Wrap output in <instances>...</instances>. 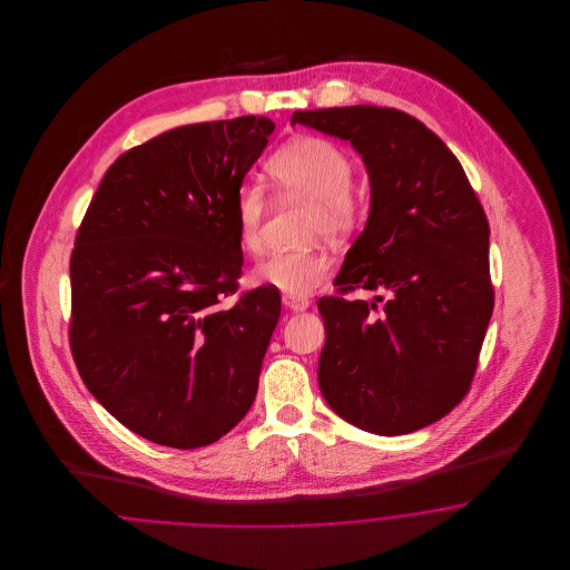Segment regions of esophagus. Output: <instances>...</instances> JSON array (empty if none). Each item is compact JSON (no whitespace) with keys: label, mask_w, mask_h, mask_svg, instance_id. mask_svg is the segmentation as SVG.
Wrapping results in <instances>:
<instances>
[{"label":"esophagus","mask_w":570,"mask_h":570,"mask_svg":"<svg viewBox=\"0 0 570 570\" xmlns=\"http://www.w3.org/2000/svg\"><path fill=\"white\" fill-rule=\"evenodd\" d=\"M282 303H284V307H288V309H293V312H303V309H307V305H309L307 298L295 297V295H284Z\"/></svg>","instance_id":"esophagus-1"}]
</instances>
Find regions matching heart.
<instances>
[{
  "instance_id": "b5f03b06",
  "label": "heart",
  "mask_w": 570,
  "mask_h": 570,
  "mask_svg": "<svg viewBox=\"0 0 570 570\" xmlns=\"http://www.w3.org/2000/svg\"><path fill=\"white\" fill-rule=\"evenodd\" d=\"M265 168L275 190L309 200V237H344L365 214V196L353 184L351 156L325 136H301L282 145ZM265 209V196L258 186L245 184L237 190V239L249 254L263 249ZM328 272L331 261L318 249L273 252L254 269V279L284 295L303 297L314 293Z\"/></svg>"
}]
</instances>
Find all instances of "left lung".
<instances>
[{
    "label": "left lung",
    "instance_id": "1",
    "mask_svg": "<svg viewBox=\"0 0 570 570\" xmlns=\"http://www.w3.org/2000/svg\"><path fill=\"white\" fill-rule=\"evenodd\" d=\"M291 124L351 140L372 186L337 295L318 298L323 397L370 434L428 428L465 397L493 312L483 205L453 151L404 110H297ZM353 289L390 298L379 311L343 297Z\"/></svg>",
    "mask_w": 570,
    "mask_h": 570
}]
</instances>
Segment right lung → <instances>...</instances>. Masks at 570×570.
Masks as SVG:
<instances>
[{
	"mask_svg": "<svg viewBox=\"0 0 570 570\" xmlns=\"http://www.w3.org/2000/svg\"><path fill=\"white\" fill-rule=\"evenodd\" d=\"M275 124L181 126L110 164L70 256V348L89 393L135 434L207 446L252 406L279 321L244 269L235 196Z\"/></svg>",
	"mask_w": 570,
	"mask_h": 570,
	"instance_id": "obj_1",
	"label": "right lung"
}]
</instances>
